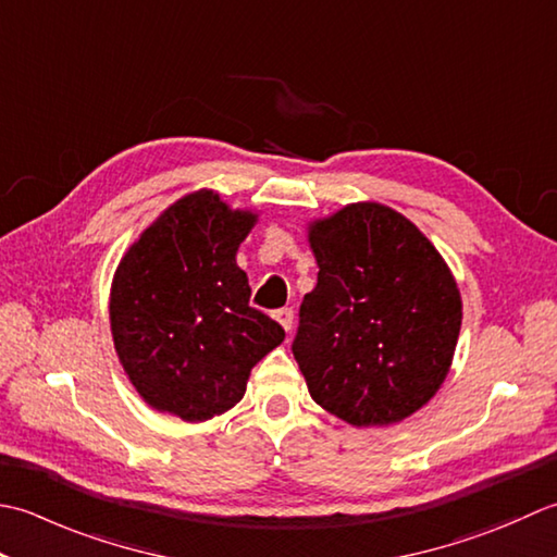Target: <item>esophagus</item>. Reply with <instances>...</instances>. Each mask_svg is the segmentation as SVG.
Wrapping results in <instances>:
<instances>
[{
    "label": "esophagus",
    "instance_id": "34e87169",
    "mask_svg": "<svg viewBox=\"0 0 557 557\" xmlns=\"http://www.w3.org/2000/svg\"><path fill=\"white\" fill-rule=\"evenodd\" d=\"M274 317H276V322H278L283 329H286V332H290V326H293V310H290V308L276 310Z\"/></svg>",
    "mask_w": 557,
    "mask_h": 557
}]
</instances>
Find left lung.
Wrapping results in <instances>:
<instances>
[{
	"label": "left lung",
	"instance_id": "obj_1",
	"mask_svg": "<svg viewBox=\"0 0 557 557\" xmlns=\"http://www.w3.org/2000/svg\"><path fill=\"white\" fill-rule=\"evenodd\" d=\"M310 247L320 274L290 346L310 396L358 428L404 421L449 372L457 281L433 243L382 203L314 221Z\"/></svg>",
	"mask_w": 557,
	"mask_h": 557
}]
</instances>
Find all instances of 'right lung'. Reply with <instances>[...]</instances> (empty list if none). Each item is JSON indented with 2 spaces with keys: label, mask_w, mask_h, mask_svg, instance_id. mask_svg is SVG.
Segmentation results:
<instances>
[{
  "label": "right lung",
  "mask_w": 557,
  "mask_h": 557,
  "mask_svg": "<svg viewBox=\"0 0 557 557\" xmlns=\"http://www.w3.org/2000/svg\"><path fill=\"white\" fill-rule=\"evenodd\" d=\"M257 221L209 189L187 195L141 233L112 278L110 326L141 399L189 423L228 411L249 370L286 332L249 305L235 264Z\"/></svg>",
  "instance_id": "obj_1"
}]
</instances>
